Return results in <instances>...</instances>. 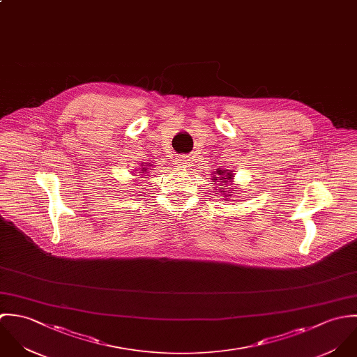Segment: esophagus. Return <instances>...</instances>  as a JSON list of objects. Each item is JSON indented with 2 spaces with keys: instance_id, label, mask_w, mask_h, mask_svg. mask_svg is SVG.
Here are the masks:
<instances>
[{
  "instance_id": "1",
  "label": "esophagus",
  "mask_w": 357,
  "mask_h": 357,
  "mask_svg": "<svg viewBox=\"0 0 357 357\" xmlns=\"http://www.w3.org/2000/svg\"><path fill=\"white\" fill-rule=\"evenodd\" d=\"M175 164H176V167L186 168V167H189V165H190V160H189L188 157H185V155H179V157L176 158Z\"/></svg>"
}]
</instances>
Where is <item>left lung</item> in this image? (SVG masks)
Returning <instances> with one entry per match:
<instances>
[{
	"mask_svg": "<svg viewBox=\"0 0 357 357\" xmlns=\"http://www.w3.org/2000/svg\"><path fill=\"white\" fill-rule=\"evenodd\" d=\"M219 178H216V176H213V181L215 182H220V183H227V182H231V179H233V175H231V172H229L227 169H216V172H215ZM222 186V185H220ZM229 193H231V192H229ZM218 195V193H216ZM223 195H226V193H223ZM229 196V195H227Z\"/></svg>",
	"mask_w": 357,
	"mask_h": 357,
	"instance_id": "1",
	"label": "left lung"
}]
</instances>
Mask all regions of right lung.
<instances>
[{
	"instance_id": "right-lung-1",
	"label": "right lung",
	"mask_w": 357,
	"mask_h": 357,
	"mask_svg": "<svg viewBox=\"0 0 357 357\" xmlns=\"http://www.w3.org/2000/svg\"><path fill=\"white\" fill-rule=\"evenodd\" d=\"M141 171H142V172H146V171H147V168H142ZM141 175H142V174H141ZM144 176H147V175H144Z\"/></svg>"
}]
</instances>
